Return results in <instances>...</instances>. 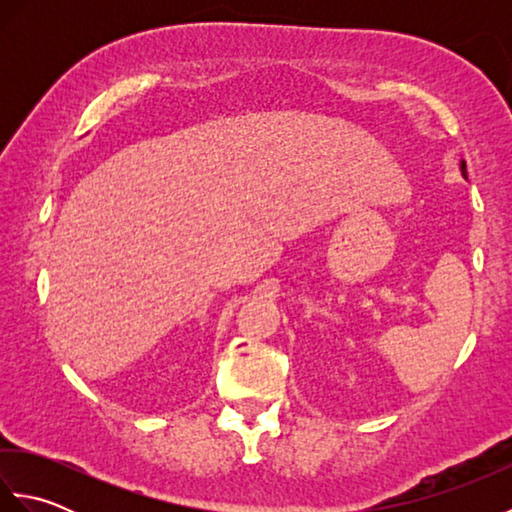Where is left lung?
Instances as JSON below:
<instances>
[{"label": "left lung", "mask_w": 512, "mask_h": 512, "mask_svg": "<svg viewBox=\"0 0 512 512\" xmlns=\"http://www.w3.org/2000/svg\"><path fill=\"white\" fill-rule=\"evenodd\" d=\"M462 173H464V178H466V165L462 162Z\"/></svg>", "instance_id": "1"}]
</instances>
